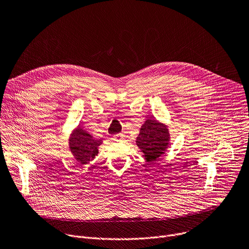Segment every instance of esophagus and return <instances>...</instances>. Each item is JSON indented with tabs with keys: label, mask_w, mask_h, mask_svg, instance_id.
<instances>
[{
	"label": "esophagus",
	"mask_w": 249,
	"mask_h": 249,
	"mask_svg": "<svg viewBox=\"0 0 249 249\" xmlns=\"http://www.w3.org/2000/svg\"><path fill=\"white\" fill-rule=\"evenodd\" d=\"M123 139V134H116L112 137L113 141H122Z\"/></svg>",
	"instance_id": "obj_1"
}]
</instances>
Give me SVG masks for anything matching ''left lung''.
I'll return each instance as SVG.
<instances>
[{
    "label": "left lung",
    "mask_w": 249,
    "mask_h": 249,
    "mask_svg": "<svg viewBox=\"0 0 249 249\" xmlns=\"http://www.w3.org/2000/svg\"><path fill=\"white\" fill-rule=\"evenodd\" d=\"M169 140L170 135L166 125L155 119H147L140 129L136 144L144 153L146 161L152 162L165 153Z\"/></svg>",
    "instance_id": "8db88e82"
}]
</instances>
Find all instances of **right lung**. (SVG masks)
<instances>
[{"label": "right lung", "mask_w": 249, "mask_h": 249, "mask_svg": "<svg viewBox=\"0 0 249 249\" xmlns=\"http://www.w3.org/2000/svg\"><path fill=\"white\" fill-rule=\"evenodd\" d=\"M102 144V140L93 138L86 130L76 128L69 139V147L77 162L88 164L98 154V146Z\"/></svg>", "instance_id": "obj_1"}]
</instances>
